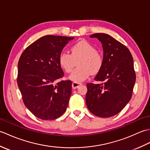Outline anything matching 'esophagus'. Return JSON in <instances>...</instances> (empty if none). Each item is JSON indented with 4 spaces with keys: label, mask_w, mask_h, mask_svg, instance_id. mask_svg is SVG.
<instances>
[{
    "label": "esophagus",
    "mask_w": 150,
    "mask_h": 150,
    "mask_svg": "<svg viewBox=\"0 0 150 150\" xmlns=\"http://www.w3.org/2000/svg\"><path fill=\"white\" fill-rule=\"evenodd\" d=\"M82 84L81 83V82H73L72 84V88L73 89H77L79 86H80Z\"/></svg>",
    "instance_id": "34e87169"
}]
</instances>
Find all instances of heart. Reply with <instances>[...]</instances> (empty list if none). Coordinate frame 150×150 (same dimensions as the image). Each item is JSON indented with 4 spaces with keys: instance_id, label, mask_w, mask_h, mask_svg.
<instances>
[{
    "instance_id": "b5f03b06",
    "label": "heart",
    "mask_w": 150,
    "mask_h": 150,
    "mask_svg": "<svg viewBox=\"0 0 150 150\" xmlns=\"http://www.w3.org/2000/svg\"><path fill=\"white\" fill-rule=\"evenodd\" d=\"M77 62V67L69 76L75 82L85 81L91 73H97L103 66V57L93 45L86 40L79 41L71 47V54L62 52L59 57V63L66 73L71 72Z\"/></svg>"
}]
</instances>
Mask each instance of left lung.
I'll return each instance as SVG.
<instances>
[{
    "mask_svg": "<svg viewBox=\"0 0 150 150\" xmlns=\"http://www.w3.org/2000/svg\"><path fill=\"white\" fill-rule=\"evenodd\" d=\"M103 48V66L95 80L87 84L86 103L89 111L99 117L119 113L132 98L136 75L133 59L128 47L106 33H95Z\"/></svg>",
    "mask_w": 150,
    "mask_h": 150,
    "instance_id": "obj_1",
    "label": "left lung"
}]
</instances>
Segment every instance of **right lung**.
Returning a JSON list of instances; mask_svg holds the SVG:
<instances>
[{
  "label": "right lung",
  "mask_w": 150,
  "mask_h": 150,
  "mask_svg": "<svg viewBox=\"0 0 150 150\" xmlns=\"http://www.w3.org/2000/svg\"><path fill=\"white\" fill-rule=\"evenodd\" d=\"M73 37L46 35L27 47L18 63L17 84L24 104L42 120L60 117L71 94V81H60L64 72L60 53Z\"/></svg>",
  "instance_id": "right-lung-1"
}]
</instances>
